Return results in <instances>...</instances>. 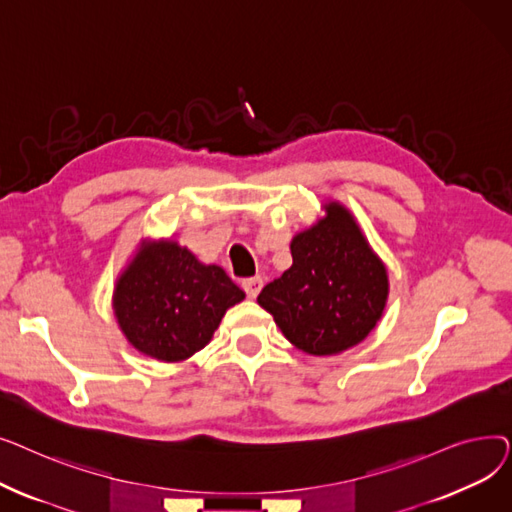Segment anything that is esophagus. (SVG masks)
<instances>
[{
  "instance_id": "obj_1",
  "label": "esophagus",
  "mask_w": 512,
  "mask_h": 512,
  "mask_svg": "<svg viewBox=\"0 0 512 512\" xmlns=\"http://www.w3.org/2000/svg\"><path fill=\"white\" fill-rule=\"evenodd\" d=\"M261 286H263V280H261L259 276H255V278H245V280H242V290L247 292V297H249V299H255V297H257L259 290H261Z\"/></svg>"
}]
</instances>
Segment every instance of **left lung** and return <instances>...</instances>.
<instances>
[{"label": "left lung", "instance_id": "8db88e82", "mask_svg": "<svg viewBox=\"0 0 512 512\" xmlns=\"http://www.w3.org/2000/svg\"><path fill=\"white\" fill-rule=\"evenodd\" d=\"M317 226L292 238V265L267 284L257 303L270 311L282 334L309 355H336L378 324L388 276L353 215L330 203Z\"/></svg>", "mask_w": 512, "mask_h": 512}]
</instances>
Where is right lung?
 I'll use <instances>...</instances> for the list:
<instances>
[{"label":"right lung","instance_id":"right-lung-1","mask_svg":"<svg viewBox=\"0 0 512 512\" xmlns=\"http://www.w3.org/2000/svg\"><path fill=\"white\" fill-rule=\"evenodd\" d=\"M245 299L218 265H203L176 242L149 245L114 290L118 324L137 351L184 361L211 340L228 307Z\"/></svg>","mask_w":512,"mask_h":512}]
</instances>
